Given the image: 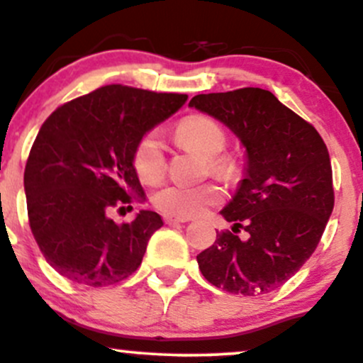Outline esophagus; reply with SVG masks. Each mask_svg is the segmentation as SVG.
<instances>
[{
    "label": "esophagus",
    "instance_id": "1",
    "mask_svg": "<svg viewBox=\"0 0 363 363\" xmlns=\"http://www.w3.org/2000/svg\"><path fill=\"white\" fill-rule=\"evenodd\" d=\"M164 220H165V223H167V225H176V223L189 222V220H187V218H181V216H170V215H165Z\"/></svg>",
    "mask_w": 363,
    "mask_h": 363
}]
</instances>
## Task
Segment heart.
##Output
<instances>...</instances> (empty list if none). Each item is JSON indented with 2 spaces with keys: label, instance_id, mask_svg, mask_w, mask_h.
Instances as JSON below:
<instances>
[{
  "label": "heart",
  "instance_id": "1",
  "mask_svg": "<svg viewBox=\"0 0 363 363\" xmlns=\"http://www.w3.org/2000/svg\"><path fill=\"white\" fill-rule=\"evenodd\" d=\"M177 138L208 155V167L218 177H228L234 172V164L227 157L218 155L227 143L223 128L206 116H191L177 126ZM133 167L145 184H155L165 174V147L155 131L136 143L133 152ZM222 199V189L206 182L199 186L167 184L152 194L153 206L170 216H194Z\"/></svg>",
  "mask_w": 363,
  "mask_h": 363
}]
</instances>
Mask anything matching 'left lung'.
<instances>
[{
    "label": "left lung",
    "instance_id": "1",
    "mask_svg": "<svg viewBox=\"0 0 363 363\" xmlns=\"http://www.w3.org/2000/svg\"><path fill=\"white\" fill-rule=\"evenodd\" d=\"M189 107L223 123L245 148L244 179L220 213L247 239L216 232L215 244L196 256L199 269L230 294H268L309 259L333 213L326 145L268 90L201 94Z\"/></svg>",
    "mask_w": 363,
    "mask_h": 363
}]
</instances>
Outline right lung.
<instances>
[{"instance_id":"right-lung-1","label":"right lung","mask_w":363,"mask_h":363,"mask_svg":"<svg viewBox=\"0 0 363 363\" xmlns=\"http://www.w3.org/2000/svg\"><path fill=\"white\" fill-rule=\"evenodd\" d=\"M186 101L184 94L107 85L45 119L25 165L23 187L32 234L57 273L106 286L138 269L150 237L164 225L162 216L141 210L133 222L116 223L109 211L145 201L133 152Z\"/></svg>"}]
</instances>
